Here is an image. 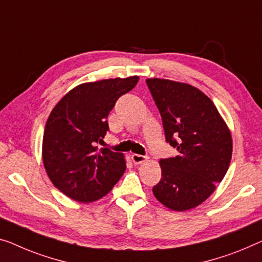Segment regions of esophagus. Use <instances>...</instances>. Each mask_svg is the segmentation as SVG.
Segmentation results:
<instances>
[{"label":"esophagus","mask_w":262,"mask_h":262,"mask_svg":"<svg viewBox=\"0 0 262 262\" xmlns=\"http://www.w3.org/2000/svg\"><path fill=\"white\" fill-rule=\"evenodd\" d=\"M132 160L135 165H140V163H143L147 161V156L140 155V154H133L132 155Z\"/></svg>","instance_id":"34e87169"}]
</instances>
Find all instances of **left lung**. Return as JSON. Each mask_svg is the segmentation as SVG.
<instances>
[{"label": "left lung", "instance_id": "obj_1", "mask_svg": "<svg viewBox=\"0 0 262 262\" xmlns=\"http://www.w3.org/2000/svg\"><path fill=\"white\" fill-rule=\"evenodd\" d=\"M175 158L161 159V180L154 196L183 212L206 201L227 173L232 159L231 130L206 94L188 83L147 79Z\"/></svg>", "mask_w": 262, "mask_h": 262}]
</instances>
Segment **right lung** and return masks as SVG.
Returning <instances> with one entry per match:
<instances>
[{
	"label": "right lung",
	"mask_w": 262,
	"mask_h": 262,
	"mask_svg": "<svg viewBox=\"0 0 262 262\" xmlns=\"http://www.w3.org/2000/svg\"><path fill=\"white\" fill-rule=\"evenodd\" d=\"M139 76L87 82L69 91L47 120L42 160L50 181L68 198L87 204L111 192L126 170L122 153L97 143L109 129L107 118Z\"/></svg>",
	"instance_id": "add662e5"
}]
</instances>
